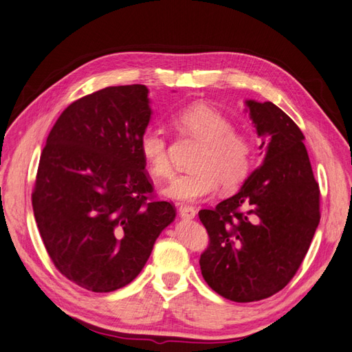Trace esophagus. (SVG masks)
<instances>
[{
  "mask_svg": "<svg viewBox=\"0 0 352 352\" xmlns=\"http://www.w3.org/2000/svg\"><path fill=\"white\" fill-rule=\"evenodd\" d=\"M178 213H179V217L182 219H195L196 216V210L193 207H189V206H182L178 208Z\"/></svg>",
  "mask_w": 352,
  "mask_h": 352,
  "instance_id": "obj_1",
  "label": "esophagus"
}]
</instances>
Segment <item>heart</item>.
<instances>
[{"instance_id": "b5f03b06", "label": "heart", "mask_w": 352, "mask_h": 352, "mask_svg": "<svg viewBox=\"0 0 352 352\" xmlns=\"http://www.w3.org/2000/svg\"><path fill=\"white\" fill-rule=\"evenodd\" d=\"M173 122L178 132L202 142L193 162V173L178 175L163 195L179 202H195L213 193L220 184L232 190L248 177L252 144L243 133L234 132L232 122L207 103H192L177 111ZM139 151L146 168L156 178L173 174L166 138L156 129H146L139 139Z\"/></svg>"}]
</instances>
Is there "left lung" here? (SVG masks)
Returning a JSON list of instances; mask_svg holds the SVG:
<instances>
[{
  "label": "left lung",
  "mask_w": 352,
  "mask_h": 352,
  "mask_svg": "<svg viewBox=\"0 0 352 352\" xmlns=\"http://www.w3.org/2000/svg\"><path fill=\"white\" fill-rule=\"evenodd\" d=\"M264 160L231 198L199 219L210 246L199 259L208 287L236 303L272 297L303 263L320 223V187L305 136L272 102L246 100Z\"/></svg>",
  "instance_id": "1"
}]
</instances>
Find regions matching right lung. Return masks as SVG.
<instances>
[{"label": "right lung", "mask_w": 352, "mask_h": 352, "mask_svg": "<svg viewBox=\"0 0 352 352\" xmlns=\"http://www.w3.org/2000/svg\"><path fill=\"white\" fill-rule=\"evenodd\" d=\"M145 85L108 87L73 102L40 156L32 210L58 272L93 292L141 273L175 208L150 199L139 139L150 118Z\"/></svg>", "instance_id": "add662e5"}]
</instances>
